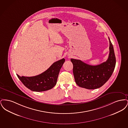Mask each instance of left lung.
Instances as JSON below:
<instances>
[{"mask_svg": "<svg viewBox=\"0 0 128 128\" xmlns=\"http://www.w3.org/2000/svg\"><path fill=\"white\" fill-rule=\"evenodd\" d=\"M110 54L106 62L96 65L87 64L79 60L71 58L73 73L76 84L87 89L101 87L109 80L115 69L116 57L110 38Z\"/></svg>", "mask_w": 128, "mask_h": 128, "instance_id": "1", "label": "left lung"}]
</instances>
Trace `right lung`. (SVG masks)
I'll use <instances>...</instances> for the list:
<instances>
[{"instance_id":"right-lung-1","label":"right lung","mask_w":128,"mask_h":128,"mask_svg":"<svg viewBox=\"0 0 128 128\" xmlns=\"http://www.w3.org/2000/svg\"><path fill=\"white\" fill-rule=\"evenodd\" d=\"M65 60L64 58H62L55 62L46 70L35 76L21 77L18 74L17 76L22 83L31 91H47L53 88L56 84L60 70Z\"/></svg>"}]
</instances>
